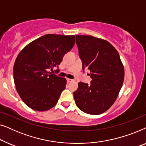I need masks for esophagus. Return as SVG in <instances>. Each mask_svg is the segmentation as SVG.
Segmentation results:
<instances>
[{
  "label": "esophagus",
  "instance_id": "34e87169",
  "mask_svg": "<svg viewBox=\"0 0 146 146\" xmlns=\"http://www.w3.org/2000/svg\"><path fill=\"white\" fill-rule=\"evenodd\" d=\"M66 80H67V82L69 83V82H71L72 81H73V80L70 78H66Z\"/></svg>",
  "mask_w": 146,
  "mask_h": 146
}]
</instances>
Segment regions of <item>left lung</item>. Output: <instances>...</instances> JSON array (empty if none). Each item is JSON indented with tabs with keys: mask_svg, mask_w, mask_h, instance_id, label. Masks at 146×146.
Returning a JSON list of instances; mask_svg holds the SVG:
<instances>
[{
	"mask_svg": "<svg viewBox=\"0 0 146 146\" xmlns=\"http://www.w3.org/2000/svg\"><path fill=\"white\" fill-rule=\"evenodd\" d=\"M83 70H90V85L78 83L74 92L76 104L84 112L101 114L117 99L124 79V68L116 49L106 40L76 36Z\"/></svg>",
	"mask_w": 146,
	"mask_h": 146,
	"instance_id": "obj_1",
	"label": "left lung"
}]
</instances>
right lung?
Listing matches in <instances>:
<instances>
[{"label": "right lung", "mask_w": 146, "mask_h": 146, "mask_svg": "<svg viewBox=\"0 0 146 146\" xmlns=\"http://www.w3.org/2000/svg\"><path fill=\"white\" fill-rule=\"evenodd\" d=\"M74 44V35L48 34L20 52L14 64V81L22 100L31 109L46 111L56 104L66 80L52 74L49 70L53 71L61 63Z\"/></svg>", "instance_id": "add662e5"}]
</instances>
